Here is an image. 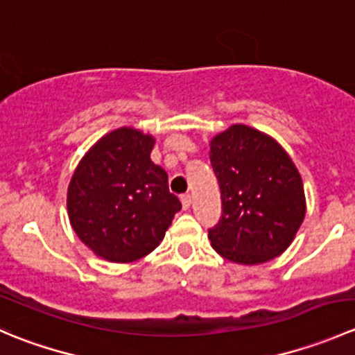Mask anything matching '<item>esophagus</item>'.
<instances>
[{
	"label": "esophagus",
	"instance_id": "obj_1",
	"mask_svg": "<svg viewBox=\"0 0 355 355\" xmlns=\"http://www.w3.org/2000/svg\"><path fill=\"white\" fill-rule=\"evenodd\" d=\"M180 200H182V206H184V209H189V207H191V204H192L191 194H184L180 198Z\"/></svg>",
	"mask_w": 355,
	"mask_h": 355
}]
</instances>
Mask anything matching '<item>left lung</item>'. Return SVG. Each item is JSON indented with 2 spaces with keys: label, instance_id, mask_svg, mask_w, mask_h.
<instances>
[{
  "label": "left lung",
  "instance_id": "obj_1",
  "mask_svg": "<svg viewBox=\"0 0 355 355\" xmlns=\"http://www.w3.org/2000/svg\"><path fill=\"white\" fill-rule=\"evenodd\" d=\"M209 159L223 214L209 228L213 249L239 264H261L292 244L306 216L299 170L270 135L232 125L211 139Z\"/></svg>",
  "mask_w": 355,
  "mask_h": 355
}]
</instances>
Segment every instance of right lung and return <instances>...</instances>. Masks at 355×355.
Masks as SVG:
<instances>
[{
    "label": "right lung",
    "mask_w": 355,
    "mask_h": 355,
    "mask_svg": "<svg viewBox=\"0 0 355 355\" xmlns=\"http://www.w3.org/2000/svg\"><path fill=\"white\" fill-rule=\"evenodd\" d=\"M155 137L121 127L99 139L71 175L70 225L96 256L132 263L159 245L182 209L168 175L151 161Z\"/></svg>",
    "instance_id": "obj_1"
}]
</instances>
